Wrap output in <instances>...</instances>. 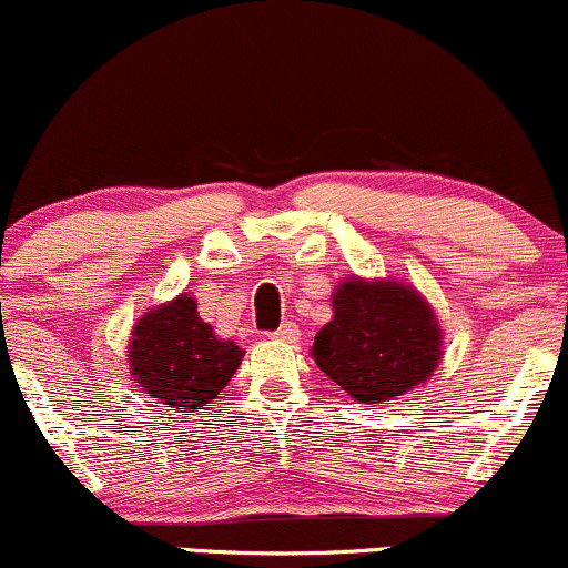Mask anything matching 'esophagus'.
Returning <instances> with one entry per match:
<instances>
[{
	"label": "esophagus",
	"mask_w": 568,
	"mask_h": 568,
	"mask_svg": "<svg viewBox=\"0 0 568 568\" xmlns=\"http://www.w3.org/2000/svg\"><path fill=\"white\" fill-rule=\"evenodd\" d=\"M272 338H280V342H296L298 338V328L293 323H283L280 328L272 334Z\"/></svg>",
	"instance_id": "34e87169"
}]
</instances>
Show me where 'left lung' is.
<instances>
[{"instance_id": "8db88e82", "label": "left lung", "mask_w": 568, "mask_h": 568, "mask_svg": "<svg viewBox=\"0 0 568 568\" xmlns=\"http://www.w3.org/2000/svg\"><path fill=\"white\" fill-rule=\"evenodd\" d=\"M331 304L334 317L317 331L312 357L344 393L382 403L433 376L443 334L419 291L395 280L347 277Z\"/></svg>"}]
</instances>
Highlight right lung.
Masks as SVG:
<instances>
[{
	"instance_id": "right-lung-1",
	"label": "right lung",
	"mask_w": 568,
	"mask_h": 568,
	"mask_svg": "<svg viewBox=\"0 0 568 568\" xmlns=\"http://www.w3.org/2000/svg\"><path fill=\"white\" fill-rule=\"evenodd\" d=\"M245 352L219 338L197 315V302L181 293L149 310L128 344L130 374L149 397L171 410H194L211 403L232 379Z\"/></svg>"
}]
</instances>
